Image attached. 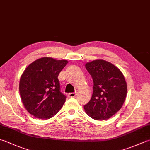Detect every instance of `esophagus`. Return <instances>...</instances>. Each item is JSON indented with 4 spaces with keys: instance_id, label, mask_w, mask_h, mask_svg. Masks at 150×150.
Returning <instances> with one entry per match:
<instances>
[{
    "instance_id": "obj_1",
    "label": "esophagus",
    "mask_w": 150,
    "mask_h": 150,
    "mask_svg": "<svg viewBox=\"0 0 150 150\" xmlns=\"http://www.w3.org/2000/svg\"><path fill=\"white\" fill-rule=\"evenodd\" d=\"M77 92H73V93H69L68 94V97H75L76 95H77Z\"/></svg>"
}]
</instances>
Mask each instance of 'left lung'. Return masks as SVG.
Returning <instances> with one entry per match:
<instances>
[{"instance_id": "1", "label": "left lung", "mask_w": 150, "mask_h": 150, "mask_svg": "<svg viewBox=\"0 0 150 150\" xmlns=\"http://www.w3.org/2000/svg\"><path fill=\"white\" fill-rule=\"evenodd\" d=\"M93 81L91 100L84 106L92 119H110L122 106L127 93V85L122 73L112 64L96 60L86 64Z\"/></svg>"}]
</instances>
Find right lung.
Masks as SVG:
<instances>
[{"instance_id": "obj_1", "label": "right lung", "mask_w": 150, "mask_h": 150, "mask_svg": "<svg viewBox=\"0 0 150 150\" xmlns=\"http://www.w3.org/2000/svg\"><path fill=\"white\" fill-rule=\"evenodd\" d=\"M67 63L66 60L43 57L24 70L19 91L22 103L31 115L39 119H49L61 109L66 97L60 91L58 76Z\"/></svg>"}]
</instances>
